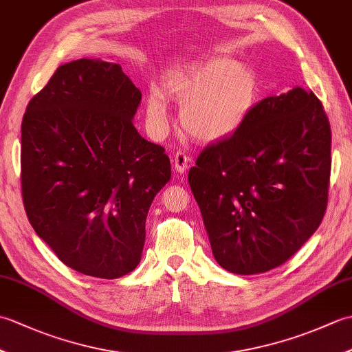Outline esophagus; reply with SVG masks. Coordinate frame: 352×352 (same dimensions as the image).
I'll return each instance as SVG.
<instances>
[{
  "label": "esophagus",
  "instance_id": "obj_1",
  "mask_svg": "<svg viewBox=\"0 0 352 352\" xmlns=\"http://www.w3.org/2000/svg\"><path fill=\"white\" fill-rule=\"evenodd\" d=\"M172 163H174V168H175V170L178 172V174H184V172L188 170V168H189L190 159L184 153L178 151L174 155V159H172Z\"/></svg>",
  "mask_w": 352,
  "mask_h": 352
}]
</instances>
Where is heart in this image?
Here are the masks:
<instances>
[{"label":"heart","mask_w":352,"mask_h":352,"mask_svg":"<svg viewBox=\"0 0 352 352\" xmlns=\"http://www.w3.org/2000/svg\"><path fill=\"white\" fill-rule=\"evenodd\" d=\"M164 94L182 102V129L199 142L213 144L233 136L248 121L260 98L256 69L226 56H213L163 78ZM149 119L163 126L168 101L159 91L146 100Z\"/></svg>","instance_id":"b5f03b06"}]
</instances>
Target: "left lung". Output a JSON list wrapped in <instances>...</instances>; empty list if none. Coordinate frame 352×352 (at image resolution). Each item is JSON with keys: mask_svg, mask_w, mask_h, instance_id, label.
Wrapping results in <instances>:
<instances>
[{"mask_svg": "<svg viewBox=\"0 0 352 352\" xmlns=\"http://www.w3.org/2000/svg\"><path fill=\"white\" fill-rule=\"evenodd\" d=\"M330 170L331 130L316 95L294 87L261 100L189 170L216 261L239 275L287 261L322 222Z\"/></svg>", "mask_w": 352, "mask_h": 352, "instance_id": "1", "label": "left lung"}]
</instances>
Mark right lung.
Listing matches in <instances>:
<instances>
[{
  "mask_svg": "<svg viewBox=\"0 0 352 352\" xmlns=\"http://www.w3.org/2000/svg\"><path fill=\"white\" fill-rule=\"evenodd\" d=\"M139 89L116 63L58 66L21 125L28 221L66 266L104 280L139 265L154 197L170 180L160 145L133 125Z\"/></svg>",
  "mask_w": 352,
  "mask_h": 352,
  "instance_id": "add662e5",
  "label": "right lung"
}]
</instances>
